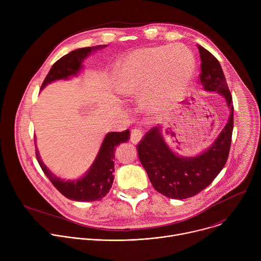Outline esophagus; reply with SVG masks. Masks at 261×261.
<instances>
[{
    "label": "esophagus",
    "instance_id": "esophagus-1",
    "mask_svg": "<svg viewBox=\"0 0 261 261\" xmlns=\"http://www.w3.org/2000/svg\"><path fill=\"white\" fill-rule=\"evenodd\" d=\"M142 136H143V133H142L141 130H139V129H133V130L131 131L130 140H131L132 143H135V144H136V143H138V142L141 140Z\"/></svg>",
    "mask_w": 261,
    "mask_h": 261
}]
</instances>
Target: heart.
<instances>
[{
  "label": "heart",
  "mask_w": 261,
  "mask_h": 261,
  "mask_svg": "<svg viewBox=\"0 0 261 261\" xmlns=\"http://www.w3.org/2000/svg\"><path fill=\"white\" fill-rule=\"evenodd\" d=\"M194 71V56L181 44L135 49L118 63L114 88L121 96L141 95L145 108L156 111L185 94ZM178 81L180 87L174 92H167L162 85H172Z\"/></svg>",
  "instance_id": "1"
}]
</instances>
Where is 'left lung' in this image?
I'll return each instance as SVG.
<instances>
[{"label":"left lung","mask_w":261,"mask_h":261,"mask_svg":"<svg viewBox=\"0 0 261 261\" xmlns=\"http://www.w3.org/2000/svg\"><path fill=\"white\" fill-rule=\"evenodd\" d=\"M200 55V84L204 91L224 98L229 110L226 125L214 142L200 154L179 156L165 141L162 127H153L138 144L139 160L156 191L172 199L192 197L215 179L224 167L233 130V104L226 79L219 61L205 48L197 45Z\"/></svg>","instance_id":"left-lung-1"}]
</instances>
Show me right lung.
<instances>
[{
    "label": "right lung",
    "mask_w": 261,
    "mask_h": 261,
    "mask_svg": "<svg viewBox=\"0 0 261 261\" xmlns=\"http://www.w3.org/2000/svg\"><path fill=\"white\" fill-rule=\"evenodd\" d=\"M106 46L107 45H97L79 48L62 57L50 68L41 86V90L56 81L69 80L71 76L79 75L84 69L83 62L85 59L92 53H96ZM129 138V130L107 133L91 167L82 177L75 179H64L53 173L41 160L37 146L36 157L45 175L65 197L75 201L101 200L109 192L114 182L115 175L113 173L115 170L114 159L116 148L119 144L128 141Z\"/></svg>",
    "instance_id": "add662e5"
}]
</instances>
